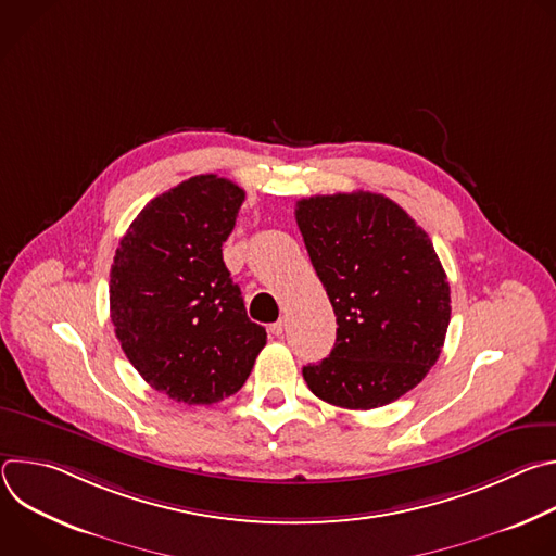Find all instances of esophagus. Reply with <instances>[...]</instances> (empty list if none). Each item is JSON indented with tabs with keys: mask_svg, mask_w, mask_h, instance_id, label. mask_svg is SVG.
Segmentation results:
<instances>
[{
	"mask_svg": "<svg viewBox=\"0 0 556 556\" xmlns=\"http://www.w3.org/2000/svg\"><path fill=\"white\" fill-rule=\"evenodd\" d=\"M270 332H273L275 337H281V334L286 332V321H283V319H279L277 324H273V326H270Z\"/></svg>",
	"mask_w": 556,
	"mask_h": 556,
	"instance_id": "obj_1",
	"label": "esophagus"
}]
</instances>
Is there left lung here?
Masks as SVG:
<instances>
[{
	"instance_id": "8db88e82",
	"label": "left lung",
	"mask_w": 556,
	"mask_h": 556,
	"mask_svg": "<svg viewBox=\"0 0 556 556\" xmlns=\"http://www.w3.org/2000/svg\"><path fill=\"white\" fill-rule=\"evenodd\" d=\"M294 215L339 326L330 356L303 367L309 391L343 409L399 401L435 365L451 321L429 235L369 191L303 198Z\"/></svg>"
}]
</instances>
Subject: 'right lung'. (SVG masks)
<instances>
[{
	"instance_id": "obj_1",
	"label": "right lung",
	"mask_w": 556,
	"mask_h": 556,
	"mask_svg": "<svg viewBox=\"0 0 556 556\" xmlns=\"http://www.w3.org/2000/svg\"><path fill=\"white\" fill-rule=\"evenodd\" d=\"M244 189L213 174L153 198L110 273L116 339L138 374L185 405H213L247 382L266 330L247 314L222 260Z\"/></svg>"
}]
</instances>
